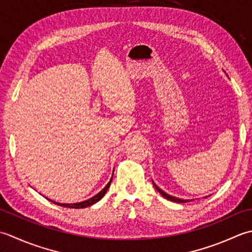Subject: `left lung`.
<instances>
[{
    "mask_svg": "<svg viewBox=\"0 0 252 252\" xmlns=\"http://www.w3.org/2000/svg\"><path fill=\"white\" fill-rule=\"evenodd\" d=\"M153 183V182H152ZM153 186H155L156 187V189H157V190L158 191V192H160L161 194H162V196L164 197V198H165V199H167V200H169V201H173V202H177V203H185V202H187V201H189V200H183V199H178V198H175V197H172V196H169V194H167L166 192H164L163 190H162V189H160V188H158V186H157V185L155 184V183H153Z\"/></svg>",
    "mask_w": 252,
    "mask_h": 252,
    "instance_id": "left-lung-1",
    "label": "left lung"
}]
</instances>
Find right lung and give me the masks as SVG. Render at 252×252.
Returning a JSON list of instances; mask_svg holds the SVG:
<instances>
[{
	"mask_svg": "<svg viewBox=\"0 0 252 252\" xmlns=\"http://www.w3.org/2000/svg\"><path fill=\"white\" fill-rule=\"evenodd\" d=\"M111 182H112V178H111V181H110L109 183H107L106 186H105L103 189H102V190H101L99 193H96L94 197H92V198H90V199H88V200H86V201H83V202H78V203H59V202L52 201V200H50V199H49V200H50V201H52L53 203H55V204H58V205H62V207H65V208L83 209V208L90 207V205L94 204L95 202H97V201H99V200H101L102 198L104 197L105 192L107 191V189H109V187H110Z\"/></svg>",
	"mask_w": 252,
	"mask_h": 252,
	"instance_id": "1",
	"label": "right lung"
}]
</instances>
